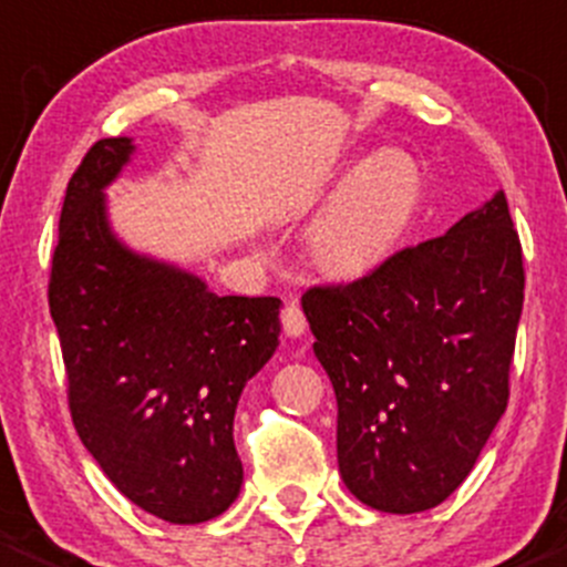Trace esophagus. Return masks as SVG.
<instances>
[{"instance_id":"esophagus-1","label":"esophagus","mask_w":567,"mask_h":567,"mask_svg":"<svg viewBox=\"0 0 567 567\" xmlns=\"http://www.w3.org/2000/svg\"><path fill=\"white\" fill-rule=\"evenodd\" d=\"M281 327L289 338H300L302 332H306L308 322H306V317H302V311L297 302H289V306L281 311Z\"/></svg>"}]
</instances>
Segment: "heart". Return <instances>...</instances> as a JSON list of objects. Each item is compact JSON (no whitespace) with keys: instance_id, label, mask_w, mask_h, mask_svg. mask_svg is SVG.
Here are the masks:
<instances>
[{"instance_id":"obj_1","label":"heart","mask_w":567,"mask_h":567,"mask_svg":"<svg viewBox=\"0 0 567 567\" xmlns=\"http://www.w3.org/2000/svg\"><path fill=\"white\" fill-rule=\"evenodd\" d=\"M420 172L401 153L354 168L311 235V256L332 278H358L399 243L420 202Z\"/></svg>"}]
</instances>
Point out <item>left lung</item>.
I'll return each mask as SVG.
<instances>
[{
  "instance_id": "8db88e82",
  "label": "left lung",
  "mask_w": 567,
  "mask_h": 567,
  "mask_svg": "<svg viewBox=\"0 0 567 567\" xmlns=\"http://www.w3.org/2000/svg\"><path fill=\"white\" fill-rule=\"evenodd\" d=\"M522 306V243L502 190L447 235L302 295L354 497L420 513L464 483L507 406Z\"/></svg>"
}]
</instances>
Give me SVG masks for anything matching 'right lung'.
Here are the masks:
<instances>
[{"mask_svg":"<svg viewBox=\"0 0 567 567\" xmlns=\"http://www.w3.org/2000/svg\"><path fill=\"white\" fill-rule=\"evenodd\" d=\"M131 153V138H101L70 177L49 308L86 451L142 511L202 524L240 494L235 410L276 352L281 300L218 297L116 240L103 188Z\"/></svg>","mask_w":567,"mask_h":567,"instance_id":"1","label":"right lung"}]
</instances>
